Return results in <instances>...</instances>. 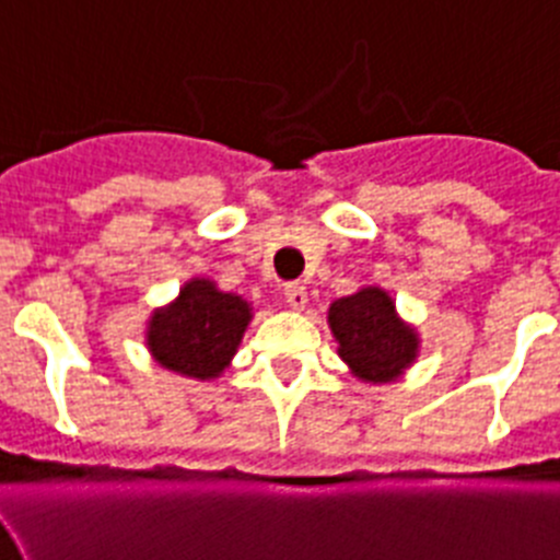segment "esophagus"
<instances>
[{
	"label": "esophagus",
	"instance_id": "obj_1",
	"mask_svg": "<svg viewBox=\"0 0 560 560\" xmlns=\"http://www.w3.org/2000/svg\"><path fill=\"white\" fill-rule=\"evenodd\" d=\"M284 298H287V304H290L292 310H304L306 301H310V292H306L304 284L292 281V284L284 287Z\"/></svg>",
	"mask_w": 560,
	"mask_h": 560
}]
</instances>
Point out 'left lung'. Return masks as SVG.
Instances as JSON below:
<instances>
[{
	"label": "left lung",
	"mask_w": 560,
	"mask_h": 560,
	"mask_svg": "<svg viewBox=\"0 0 560 560\" xmlns=\"http://www.w3.org/2000/svg\"><path fill=\"white\" fill-rule=\"evenodd\" d=\"M339 357L364 381H389L417 357L415 328L395 317V304L378 287L339 298L328 310Z\"/></svg>",
	"instance_id": "8db88e82"
}]
</instances>
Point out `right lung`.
Here are the masks:
<instances>
[{
	"instance_id": "1",
	"label": "right lung",
	"mask_w": 560,
	"mask_h": 560,
	"mask_svg": "<svg viewBox=\"0 0 560 560\" xmlns=\"http://www.w3.org/2000/svg\"><path fill=\"white\" fill-rule=\"evenodd\" d=\"M250 306L207 279L185 284L176 304L149 320V351L162 368L192 378H215L237 351Z\"/></svg>"
}]
</instances>
